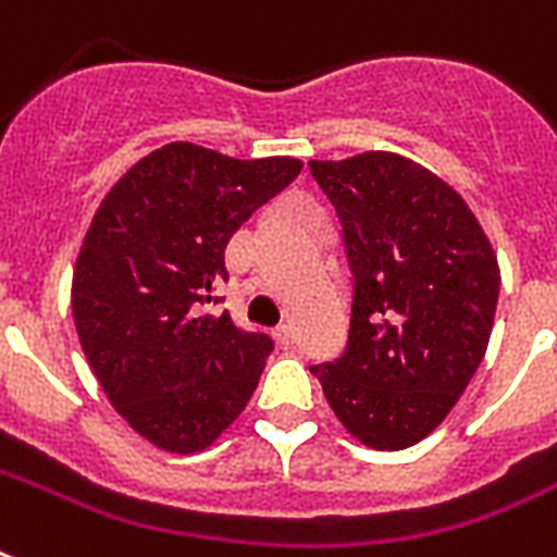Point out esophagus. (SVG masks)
<instances>
[{
    "label": "esophagus",
    "mask_w": 557,
    "mask_h": 557,
    "mask_svg": "<svg viewBox=\"0 0 557 557\" xmlns=\"http://www.w3.org/2000/svg\"><path fill=\"white\" fill-rule=\"evenodd\" d=\"M274 338H277L280 347H292V342H295V333H292V326L288 324H280L277 330H274Z\"/></svg>",
    "instance_id": "1"
}]
</instances>
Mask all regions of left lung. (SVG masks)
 <instances>
[{
  "label": "left lung",
  "mask_w": 557,
  "mask_h": 557,
  "mask_svg": "<svg viewBox=\"0 0 557 557\" xmlns=\"http://www.w3.org/2000/svg\"><path fill=\"white\" fill-rule=\"evenodd\" d=\"M309 169L338 212L354 271L345 354L312 373L354 438L406 449L438 430L476 373L499 262L465 198L409 157L364 151Z\"/></svg>",
  "instance_id": "obj_1"
}]
</instances>
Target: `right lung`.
Returning <instances> with one entry per match:
<instances>
[{
    "mask_svg": "<svg viewBox=\"0 0 557 557\" xmlns=\"http://www.w3.org/2000/svg\"><path fill=\"white\" fill-rule=\"evenodd\" d=\"M300 169L295 157L169 143L131 165L92 215L72 271L75 330L113 409L165 453L210 447L260 382L274 342L203 307L222 300L233 233Z\"/></svg>",
    "mask_w": 557,
    "mask_h": 557,
    "instance_id": "add662e5",
    "label": "right lung"
}]
</instances>
